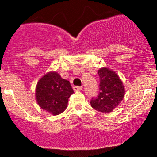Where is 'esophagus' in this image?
I'll return each instance as SVG.
<instances>
[{"instance_id":"obj_1","label":"esophagus","mask_w":157,"mask_h":157,"mask_svg":"<svg viewBox=\"0 0 157 157\" xmlns=\"http://www.w3.org/2000/svg\"><path fill=\"white\" fill-rule=\"evenodd\" d=\"M73 89H74V91H80V90H83V86H74V87H73Z\"/></svg>"}]
</instances>
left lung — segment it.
<instances>
[{
    "label": "left lung",
    "mask_w": 157,
    "mask_h": 157,
    "mask_svg": "<svg viewBox=\"0 0 157 157\" xmlns=\"http://www.w3.org/2000/svg\"><path fill=\"white\" fill-rule=\"evenodd\" d=\"M100 83L99 93L90 100L91 106L99 112L108 113L116 108L124 96V88L119 77L108 68L98 71Z\"/></svg>",
    "instance_id": "8db88e82"
}]
</instances>
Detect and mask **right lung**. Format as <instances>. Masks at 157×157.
Returning <instances> with one entry per match:
<instances>
[{
  "mask_svg": "<svg viewBox=\"0 0 157 157\" xmlns=\"http://www.w3.org/2000/svg\"><path fill=\"white\" fill-rule=\"evenodd\" d=\"M36 96L39 106L54 115H59L67 108L73 90L68 80L56 72L45 74L36 86Z\"/></svg>",
  "mask_w": 157,
  "mask_h": 157,
  "instance_id": "1",
  "label": "right lung"
}]
</instances>
